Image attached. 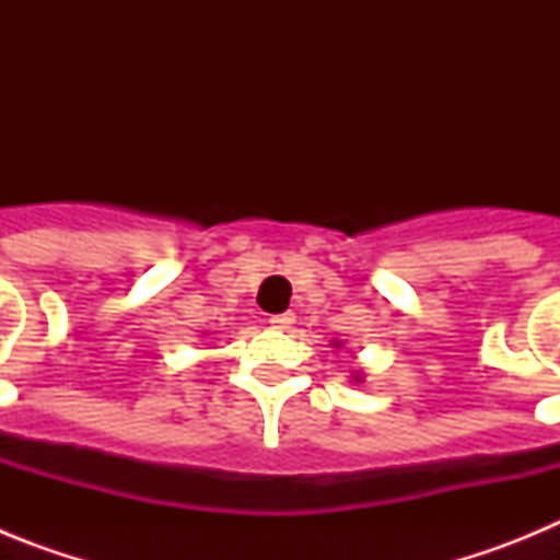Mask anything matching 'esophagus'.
<instances>
[{
	"label": "esophagus",
	"mask_w": 560,
	"mask_h": 560,
	"mask_svg": "<svg viewBox=\"0 0 560 560\" xmlns=\"http://www.w3.org/2000/svg\"><path fill=\"white\" fill-rule=\"evenodd\" d=\"M294 319H296V316L291 314V311H285V314H275V316H271L269 323H271V328H277V330H289L291 325H294Z\"/></svg>",
	"instance_id": "34e87169"
}]
</instances>
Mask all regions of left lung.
Instances as JSON below:
<instances>
[{"mask_svg":"<svg viewBox=\"0 0 560 560\" xmlns=\"http://www.w3.org/2000/svg\"><path fill=\"white\" fill-rule=\"evenodd\" d=\"M339 345H341V341H336V348H339ZM353 381H355V384H361V381H364V373H361V370H355Z\"/></svg>","mask_w":560,"mask_h":560,"instance_id":"left-lung-1","label":"left lung"}]
</instances>
